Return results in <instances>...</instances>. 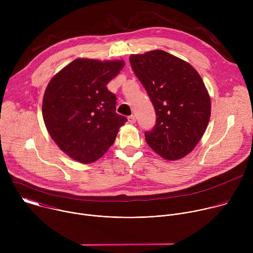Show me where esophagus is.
I'll return each instance as SVG.
<instances>
[{
  "label": "esophagus",
  "instance_id": "esophagus-1",
  "mask_svg": "<svg viewBox=\"0 0 253 253\" xmlns=\"http://www.w3.org/2000/svg\"><path fill=\"white\" fill-rule=\"evenodd\" d=\"M128 122H129L130 124H134V123L136 122V118H135L133 115H131V116L128 117Z\"/></svg>",
  "mask_w": 253,
  "mask_h": 253
}]
</instances>
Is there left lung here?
Instances as JSON below:
<instances>
[{
    "label": "left lung",
    "instance_id": "obj_1",
    "mask_svg": "<svg viewBox=\"0 0 253 253\" xmlns=\"http://www.w3.org/2000/svg\"><path fill=\"white\" fill-rule=\"evenodd\" d=\"M156 113V124L145 133L148 145L162 158L185 157L202 138L211 114L208 91L187 62L162 50L129 58Z\"/></svg>",
    "mask_w": 253,
    "mask_h": 253
}]
</instances>
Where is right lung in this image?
Here are the masks:
<instances>
[{
  "label": "right lung",
  "instance_id": "add662e5",
  "mask_svg": "<svg viewBox=\"0 0 253 253\" xmlns=\"http://www.w3.org/2000/svg\"><path fill=\"white\" fill-rule=\"evenodd\" d=\"M124 65L123 60L78 58L49 82L43 119L51 138L72 159L89 164L101 158L127 122L116 113V96L106 87Z\"/></svg>",
  "mask_w": 253,
  "mask_h": 253
}]
</instances>
